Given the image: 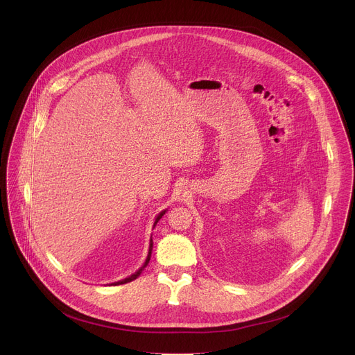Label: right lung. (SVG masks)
<instances>
[{
  "instance_id": "right-lung-1",
  "label": "right lung",
  "mask_w": 355,
  "mask_h": 355,
  "mask_svg": "<svg viewBox=\"0 0 355 355\" xmlns=\"http://www.w3.org/2000/svg\"><path fill=\"white\" fill-rule=\"evenodd\" d=\"M166 214V211H163V212H160V215L156 218V222H155V226L157 225V222L162 219V216ZM151 250H153V240L150 239V245H148V254H147V259H146V261H144V264L133 274V275H130L129 278H125V279H122V281H118V282H114V284H111V285H122V284H126V282H130V281H133V279H136L140 274H141V271L144 270V267L148 264V261H150V257H151Z\"/></svg>"
}]
</instances>
